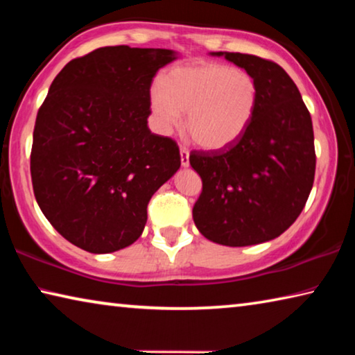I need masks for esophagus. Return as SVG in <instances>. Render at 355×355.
I'll return each instance as SVG.
<instances>
[{
    "mask_svg": "<svg viewBox=\"0 0 355 355\" xmlns=\"http://www.w3.org/2000/svg\"><path fill=\"white\" fill-rule=\"evenodd\" d=\"M180 158H182V166L188 167L189 166V150L186 147H180Z\"/></svg>",
    "mask_w": 355,
    "mask_h": 355,
    "instance_id": "obj_1",
    "label": "esophagus"
}]
</instances>
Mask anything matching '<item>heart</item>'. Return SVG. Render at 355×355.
Instances as JSON below:
<instances>
[{
  "instance_id": "obj_1",
  "label": "heart",
  "mask_w": 355,
  "mask_h": 355,
  "mask_svg": "<svg viewBox=\"0 0 355 355\" xmlns=\"http://www.w3.org/2000/svg\"><path fill=\"white\" fill-rule=\"evenodd\" d=\"M156 123L171 131L182 122L197 146L218 150L244 135L258 105V84L248 71L218 62L172 69L150 92Z\"/></svg>"
}]
</instances>
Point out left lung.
<instances>
[{"label":"left lung","instance_id":"1","mask_svg":"<svg viewBox=\"0 0 355 355\" xmlns=\"http://www.w3.org/2000/svg\"><path fill=\"white\" fill-rule=\"evenodd\" d=\"M243 67L258 84L248 130L219 150H192L202 178L192 219L209 241L243 248L282 235L307 203L316 155L310 112L279 64L244 53H213Z\"/></svg>","mask_w":355,"mask_h":355}]
</instances>
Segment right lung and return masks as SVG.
<instances>
[{
  "instance_id": "add662e5",
  "label": "right lung",
  "mask_w": 355,
  "mask_h": 355,
  "mask_svg": "<svg viewBox=\"0 0 355 355\" xmlns=\"http://www.w3.org/2000/svg\"><path fill=\"white\" fill-rule=\"evenodd\" d=\"M173 59L161 48L101 46L53 80L34 125L31 180L42 213L76 248L133 244L152 196L182 164L177 142L147 127L153 76Z\"/></svg>"
}]
</instances>
